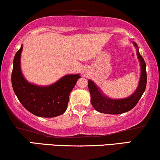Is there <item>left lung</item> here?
Instances as JSON below:
<instances>
[{
	"mask_svg": "<svg viewBox=\"0 0 160 160\" xmlns=\"http://www.w3.org/2000/svg\"><path fill=\"white\" fill-rule=\"evenodd\" d=\"M137 48V54L140 62L141 75L139 84L135 92L129 97L121 99H113L102 93L97 85L91 80H88V88L90 93V102L92 107L102 113L106 114H121L129 111L137 105L138 102L145 92L147 84L146 64L139 52L137 44L133 42Z\"/></svg>",
	"mask_w": 160,
	"mask_h": 160,
	"instance_id": "1",
	"label": "left lung"
}]
</instances>
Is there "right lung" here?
<instances>
[{
    "label": "right lung",
    "instance_id": "add662e5",
    "mask_svg": "<svg viewBox=\"0 0 160 160\" xmlns=\"http://www.w3.org/2000/svg\"><path fill=\"white\" fill-rule=\"evenodd\" d=\"M23 46L15 54L12 72V85L15 95L26 109L40 117H56L66 111L70 92L79 74L66 75L49 86H38L27 82L21 70Z\"/></svg>",
    "mask_w": 160,
    "mask_h": 160
}]
</instances>
